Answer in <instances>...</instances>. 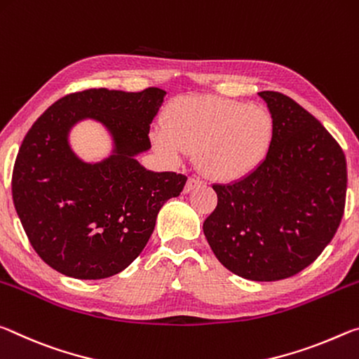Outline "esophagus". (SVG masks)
<instances>
[{
    "label": "esophagus",
    "instance_id": "obj_1",
    "mask_svg": "<svg viewBox=\"0 0 359 359\" xmlns=\"http://www.w3.org/2000/svg\"><path fill=\"white\" fill-rule=\"evenodd\" d=\"M202 184H203L202 180H198V178H189V180H187L186 186H184V192H191L192 189H196V187L202 186Z\"/></svg>",
    "mask_w": 359,
    "mask_h": 359
}]
</instances>
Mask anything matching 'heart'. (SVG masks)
Listing matches in <instances>:
<instances>
[{"label":"heart","mask_w":359,"mask_h":359,"mask_svg":"<svg viewBox=\"0 0 359 359\" xmlns=\"http://www.w3.org/2000/svg\"><path fill=\"white\" fill-rule=\"evenodd\" d=\"M275 122L266 108L211 95L176 98L152 132V143L168 158L197 149L198 165L216 180L250 175L266 161Z\"/></svg>","instance_id":"1"}]
</instances>
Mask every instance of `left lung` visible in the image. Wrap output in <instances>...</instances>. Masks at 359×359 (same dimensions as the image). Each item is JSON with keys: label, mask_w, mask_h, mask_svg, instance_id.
<instances>
[{"label": "left lung", "mask_w": 359, "mask_h": 359, "mask_svg": "<svg viewBox=\"0 0 359 359\" xmlns=\"http://www.w3.org/2000/svg\"><path fill=\"white\" fill-rule=\"evenodd\" d=\"M275 122L270 151L255 172L213 184L218 205L203 222L226 269L252 281H277L310 266L331 242L345 208L344 151L294 100L259 92Z\"/></svg>", "instance_id": "left-lung-1"}]
</instances>
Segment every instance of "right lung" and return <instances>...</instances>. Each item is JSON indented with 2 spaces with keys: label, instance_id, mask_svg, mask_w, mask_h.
I'll return each instance as SVG.
<instances>
[{
  "label": "right lung",
  "instance_id": "obj_1",
  "mask_svg": "<svg viewBox=\"0 0 359 359\" xmlns=\"http://www.w3.org/2000/svg\"><path fill=\"white\" fill-rule=\"evenodd\" d=\"M165 90L89 89L47 108L22 141L13 172L17 215L47 266L79 280L108 278L137 259L158 210L178 197L184 175L151 172L137 156L151 148L149 126ZM100 121L111 154L86 163L69 144L81 120Z\"/></svg>",
  "mask_w": 359,
  "mask_h": 359
}]
</instances>
